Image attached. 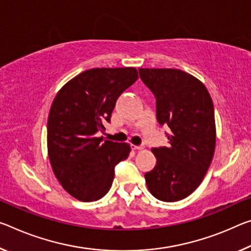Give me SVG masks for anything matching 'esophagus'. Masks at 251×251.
<instances>
[{
    "instance_id": "obj_1",
    "label": "esophagus",
    "mask_w": 251,
    "mask_h": 251,
    "mask_svg": "<svg viewBox=\"0 0 251 251\" xmlns=\"http://www.w3.org/2000/svg\"><path fill=\"white\" fill-rule=\"evenodd\" d=\"M132 149H133L134 151H142V150H144V146H143V145L137 146V145L132 144Z\"/></svg>"
}]
</instances>
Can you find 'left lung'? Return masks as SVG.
Returning <instances> with one entry per match:
<instances>
[{
	"label": "left lung",
	"instance_id": "1",
	"mask_svg": "<svg viewBox=\"0 0 251 251\" xmlns=\"http://www.w3.org/2000/svg\"><path fill=\"white\" fill-rule=\"evenodd\" d=\"M143 82L156 97V117L169 126L168 147L152 149L155 168L145 174L147 189L161 201L189 197L203 181L216 149L211 96L194 75L171 68H140Z\"/></svg>",
	"mask_w": 251,
	"mask_h": 251
}]
</instances>
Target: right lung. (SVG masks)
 Masks as SVG:
<instances>
[{"mask_svg":"<svg viewBox=\"0 0 251 251\" xmlns=\"http://www.w3.org/2000/svg\"><path fill=\"white\" fill-rule=\"evenodd\" d=\"M136 68H93L62 86L48 117L51 168L70 196L97 201L108 192L114 168L128 157L130 145L98 137L110 122L117 98L137 80Z\"/></svg>","mask_w":251,"mask_h":251,"instance_id":"obj_1","label":"right lung"}]
</instances>
